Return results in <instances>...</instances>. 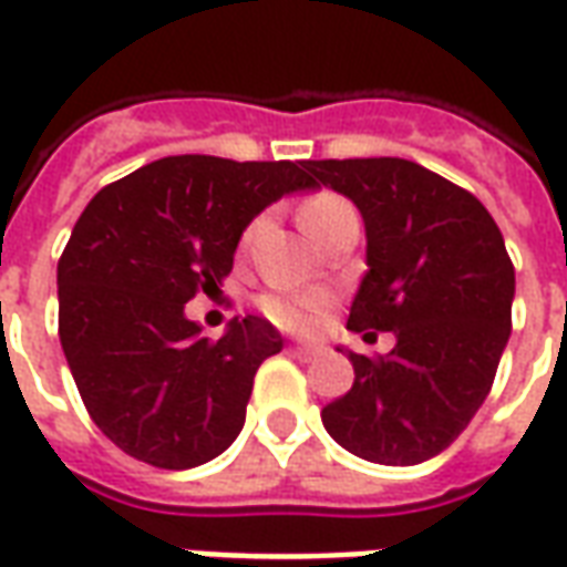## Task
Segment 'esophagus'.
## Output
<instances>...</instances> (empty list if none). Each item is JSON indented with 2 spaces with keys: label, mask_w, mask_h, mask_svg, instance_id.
I'll list each match as a JSON object with an SVG mask.
<instances>
[{
  "label": "esophagus",
  "mask_w": 567,
  "mask_h": 567,
  "mask_svg": "<svg viewBox=\"0 0 567 567\" xmlns=\"http://www.w3.org/2000/svg\"><path fill=\"white\" fill-rule=\"evenodd\" d=\"M292 354L299 357V360H317V357L323 354V348L320 344H292Z\"/></svg>",
  "instance_id": "esophagus-1"
}]
</instances>
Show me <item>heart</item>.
Here are the masks:
<instances>
[{"label":"heart","instance_id":"1","mask_svg":"<svg viewBox=\"0 0 567 567\" xmlns=\"http://www.w3.org/2000/svg\"><path fill=\"white\" fill-rule=\"evenodd\" d=\"M357 216L351 200L341 198L336 192H315L299 204V223L315 240L327 235L329 228L339 226L341 219ZM259 231V223H250L244 231V247H250L252 238ZM329 299L323 292H265L259 299V311H262L275 327L290 329V332H305V329L317 327V320L327 315Z\"/></svg>","mask_w":567,"mask_h":567}]
</instances>
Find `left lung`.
<instances>
[{
    "instance_id": "1",
    "label": "left lung",
    "mask_w": 567,
    "mask_h": 567,
    "mask_svg": "<svg viewBox=\"0 0 567 567\" xmlns=\"http://www.w3.org/2000/svg\"><path fill=\"white\" fill-rule=\"evenodd\" d=\"M311 186L354 200L367 277L348 329L391 354H348L351 391L323 405L329 436L357 457L409 467L440 455L492 391L513 327L516 275L483 200L405 158L305 162Z\"/></svg>"
}]
</instances>
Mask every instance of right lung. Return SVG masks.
I'll use <instances>...</instances> for the list:
<instances>
[{
  "mask_svg": "<svg viewBox=\"0 0 567 567\" xmlns=\"http://www.w3.org/2000/svg\"><path fill=\"white\" fill-rule=\"evenodd\" d=\"M292 162L171 155L100 188L58 262V332L91 421L124 455L188 470L244 427L252 379L284 348L268 320L204 339L183 308L219 290L252 216L296 188Z\"/></svg>",
  "mask_w": 567,
  "mask_h": 567,
  "instance_id": "right-lung-1",
  "label": "right lung"
}]
</instances>
